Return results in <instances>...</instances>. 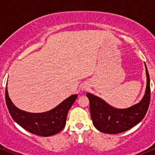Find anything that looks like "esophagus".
Returning <instances> with one entry per match:
<instances>
[{
    "instance_id": "34e87169",
    "label": "esophagus",
    "mask_w": 155,
    "mask_h": 155,
    "mask_svg": "<svg viewBox=\"0 0 155 155\" xmlns=\"http://www.w3.org/2000/svg\"><path fill=\"white\" fill-rule=\"evenodd\" d=\"M83 90H88L87 86H84V87H83Z\"/></svg>"
}]
</instances>
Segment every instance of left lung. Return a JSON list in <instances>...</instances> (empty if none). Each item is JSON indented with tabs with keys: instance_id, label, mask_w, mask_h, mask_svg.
I'll list each match as a JSON object with an SVG mask.
<instances>
[{
	"instance_id": "8db88e82",
	"label": "left lung",
	"mask_w": 155,
	"mask_h": 155,
	"mask_svg": "<svg viewBox=\"0 0 155 155\" xmlns=\"http://www.w3.org/2000/svg\"><path fill=\"white\" fill-rule=\"evenodd\" d=\"M147 84L146 93L139 104L124 109L111 107L104 101L90 93L87 94L90 101L92 123L101 132L117 134L132 128L143 119L150 103V80L146 66Z\"/></svg>"
}]
</instances>
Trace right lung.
Here are the masks:
<instances>
[{"mask_svg": "<svg viewBox=\"0 0 155 155\" xmlns=\"http://www.w3.org/2000/svg\"><path fill=\"white\" fill-rule=\"evenodd\" d=\"M77 97V95H72L49 111L30 113L16 107L10 100L6 87V106L12 119L28 132L44 137L57 134L64 128L68 112Z\"/></svg>", "mask_w": 155, "mask_h": 155, "instance_id": "obj_1", "label": "right lung"}]
</instances>
